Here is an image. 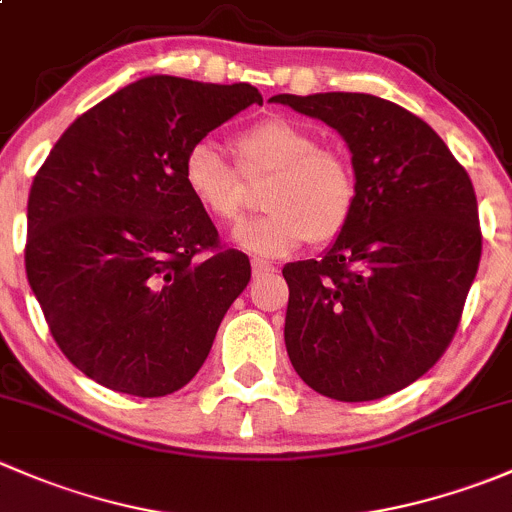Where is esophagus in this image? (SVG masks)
Segmentation results:
<instances>
[{
    "instance_id": "1",
    "label": "esophagus",
    "mask_w": 512,
    "mask_h": 512,
    "mask_svg": "<svg viewBox=\"0 0 512 512\" xmlns=\"http://www.w3.org/2000/svg\"><path fill=\"white\" fill-rule=\"evenodd\" d=\"M275 272V265H270V262L265 260H252V277H265V275H272Z\"/></svg>"
}]
</instances>
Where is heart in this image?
Segmentation results:
<instances>
[{"mask_svg":"<svg viewBox=\"0 0 512 512\" xmlns=\"http://www.w3.org/2000/svg\"><path fill=\"white\" fill-rule=\"evenodd\" d=\"M245 180L270 178L262 193L265 215L237 225L232 242L260 257H282L302 242H332L356 208L352 163L322 148L317 133L287 118H267L232 141ZM210 141H198L183 158V185L203 213L235 223L245 208L240 175Z\"/></svg>","mask_w":512,"mask_h":512,"instance_id":"b5f03b06","label":"heart"}]
</instances>
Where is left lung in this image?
<instances>
[{
	"instance_id": "left-lung-1",
	"label": "left lung",
	"mask_w": 512,
	"mask_h": 512,
	"mask_svg": "<svg viewBox=\"0 0 512 512\" xmlns=\"http://www.w3.org/2000/svg\"><path fill=\"white\" fill-rule=\"evenodd\" d=\"M347 141L356 208L319 260L289 262L285 344L317 394L374 401L426 374L456 334L480 262L466 168L426 121L371 94H280Z\"/></svg>"
}]
</instances>
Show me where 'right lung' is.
I'll list each match as a JSON object with an SVG mask.
<instances>
[{
	"label": "right lung",
	"instance_id": "obj_1",
	"mask_svg": "<svg viewBox=\"0 0 512 512\" xmlns=\"http://www.w3.org/2000/svg\"><path fill=\"white\" fill-rule=\"evenodd\" d=\"M262 96L146 76L76 118L34 175L27 280L66 359L121 394L183 389L250 282L183 185L193 143Z\"/></svg>",
	"mask_w": 512,
	"mask_h": 512
}]
</instances>
